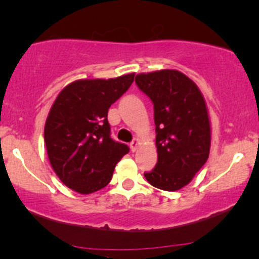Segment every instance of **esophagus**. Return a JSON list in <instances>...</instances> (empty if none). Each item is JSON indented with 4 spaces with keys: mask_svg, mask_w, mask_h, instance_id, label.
Wrapping results in <instances>:
<instances>
[{
    "mask_svg": "<svg viewBox=\"0 0 259 259\" xmlns=\"http://www.w3.org/2000/svg\"><path fill=\"white\" fill-rule=\"evenodd\" d=\"M140 145V140L139 139H134L132 142H130V149H132V152H135L136 149H138Z\"/></svg>",
    "mask_w": 259,
    "mask_h": 259,
    "instance_id": "1",
    "label": "esophagus"
}]
</instances>
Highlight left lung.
<instances>
[{"mask_svg":"<svg viewBox=\"0 0 259 259\" xmlns=\"http://www.w3.org/2000/svg\"><path fill=\"white\" fill-rule=\"evenodd\" d=\"M135 83L154 108L158 161L145 172L155 188L175 192L206 163L211 145L207 108L197 84L176 70L140 73Z\"/></svg>","mask_w":259,"mask_h":259,"instance_id":"left-lung-1","label":"left lung"}]
</instances>
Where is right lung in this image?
<instances>
[{
  "instance_id": "right-lung-1",
  "label": "right lung",
  "mask_w": 259,
  "mask_h": 259,
  "mask_svg": "<svg viewBox=\"0 0 259 259\" xmlns=\"http://www.w3.org/2000/svg\"><path fill=\"white\" fill-rule=\"evenodd\" d=\"M134 76L76 80L53 104L45 126L47 153L61 182L74 192L90 194L107 186L116 164L129 152L111 138L107 113Z\"/></svg>"
}]
</instances>
